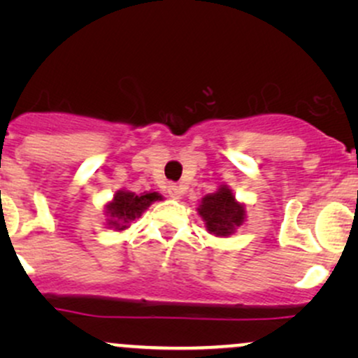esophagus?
<instances>
[{"mask_svg":"<svg viewBox=\"0 0 358 358\" xmlns=\"http://www.w3.org/2000/svg\"><path fill=\"white\" fill-rule=\"evenodd\" d=\"M168 195H170L171 199L180 200V199H182V195H183L182 187H178V185H175V183L168 185Z\"/></svg>","mask_w":358,"mask_h":358,"instance_id":"obj_1","label":"esophagus"}]
</instances>
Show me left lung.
I'll use <instances>...</instances> for the list:
<instances>
[{"label": "left lung", "mask_w": 358, "mask_h": 358, "mask_svg": "<svg viewBox=\"0 0 358 358\" xmlns=\"http://www.w3.org/2000/svg\"><path fill=\"white\" fill-rule=\"evenodd\" d=\"M196 210L207 231L215 237L232 236L245 219V207L237 202L227 185H220L215 193L205 195Z\"/></svg>", "instance_id": "1"}]
</instances>
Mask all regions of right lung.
Masks as SVG:
<instances>
[{"instance_id": "right-lung-1", "label": "right lung", "mask_w": 358, "mask_h": 358, "mask_svg": "<svg viewBox=\"0 0 358 358\" xmlns=\"http://www.w3.org/2000/svg\"><path fill=\"white\" fill-rule=\"evenodd\" d=\"M163 200V196L156 192H145L136 195L133 192L119 190L114 199L106 205V215L109 217L108 225L116 231H124L129 224L150 207L151 203Z\"/></svg>"}]
</instances>
